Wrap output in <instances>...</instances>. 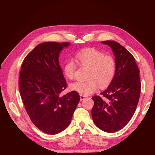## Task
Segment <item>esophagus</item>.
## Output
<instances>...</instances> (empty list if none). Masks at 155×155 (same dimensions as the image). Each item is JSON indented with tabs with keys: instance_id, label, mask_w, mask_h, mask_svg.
Listing matches in <instances>:
<instances>
[{
	"instance_id": "34e87169",
	"label": "esophagus",
	"mask_w": 155,
	"mask_h": 155,
	"mask_svg": "<svg viewBox=\"0 0 155 155\" xmlns=\"http://www.w3.org/2000/svg\"><path fill=\"white\" fill-rule=\"evenodd\" d=\"M87 97V96H85V95L80 94V100H81V101H83V100H85Z\"/></svg>"
}]
</instances>
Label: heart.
Returning <instances> with one entry per match:
<instances>
[{"instance_id":"obj_1","label":"heart","mask_w":155,"mask_h":155,"mask_svg":"<svg viewBox=\"0 0 155 155\" xmlns=\"http://www.w3.org/2000/svg\"><path fill=\"white\" fill-rule=\"evenodd\" d=\"M76 63L69 59L63 66V74L69 79L74 78L78 65L87 68L85 81H76L70 85V88L83 95H88L100 87L109 85L116 72V62L114 58L109 54L94 48L83 50L75 56Z\"/></svg>"}]
</instances>
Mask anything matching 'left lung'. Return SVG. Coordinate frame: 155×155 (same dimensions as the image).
I'll use <instances>...</instances> for the list:
<instances>
[{
  "mask_svg": "<svg viewBox=\"0 0 155 155\" xmlns=\"http://www.w3.org/2000/svg\"><path fill=\"white\" fill-rule=\"evenodd\" d=\"M101 43L113 51L116 72L109 87L92 97V116L97 127L114 133L127 124L137 109L141 91L140 70L133 55L124 46L113 41Z\"/></svg>",
  "mask_w": 155,
  "mask_h": 155,
  "instance_id": "obj_1",
  "label": "left lung"
}]
</instances>
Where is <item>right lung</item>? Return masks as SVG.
<instances>
[{
	"label": "right lung",
	"mask_w": 155,
	"mask_h": 155,
	"mask_svg": "<svg viewBox=\"0 0 155 155\" xmlns=\"http://www.w3.org/2000/svg\"><path fill=\"white\" fill-rule=\"evenodd\" d=\"M68 45L39 44L21 64L18 86L23 104L32 123L46 134H55L66 129L80 100L76 91L61 95L67 82L59 66V55Z\"/></svg>",
	"instance_id": "right-lung-1"
}]
</instances>
